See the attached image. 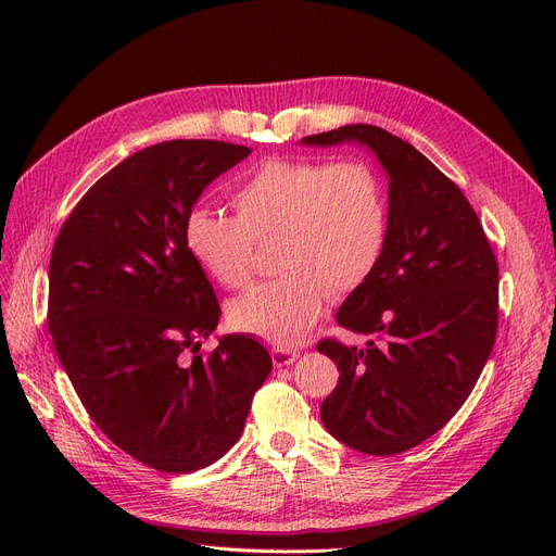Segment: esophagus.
Returning <instances> with one entry per match:
<instances>
[{"label": "esophagus", "instance_id": "esophagus-1", "mask_svg": "<svg viewBox=\"0 0 556 556\" xmlns=\"http://www.w3.org/2000/svg\"><path fill=\"white\" fill-rule=\"evenodd\" d=\"M298 358H300V354L293 352V349H273V363H275L277 367L293 365Z\"/></svg>", "mask_w": 556, "mask_h": 556}]
</instances>
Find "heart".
<instances>
[{
  "instance_id": "b5f03b06",
  "label": "heart",
  "mask_w": 556,
  "mask_h": 556,
  "mask_svg": "<svg viewBox=\"0 0 556 556\" xmlns=\"http://www.w3.org/2000/svg\"><path fill=\"white\" fill-rule=\"evenodd\" d=\"M233 216L191 210L182 241L195 266L225 288L252 270V243L277 239L283 270L229 304L231 325L277 346L300 344L331 290L346 295L376 270L388 241V198L365 162L266 160L231 191Z\"/></svg>"
}]
</instances>
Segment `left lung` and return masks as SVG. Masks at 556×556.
Masks as SVG:
<instances>
[{
  "label": "left lung",
  "instance_id": "1",
  "mask_svg": "<svg viewBox=\"0 0 556 556\" xmlns=\"http://www.w3.org/2000/svg\"><path fill=\"white\" fill-rule=\"evenodd\" d=\"M356 143L388 178V241L336 323L363 349L323 340L340 371L319 415L344 446L396 455L428 440L469 399L498 329V263L464 193L413 143L349 124L300 139Z\"/></svg>",
  "mask_w": 556,
  "mask_h": 556
}]
</instances>
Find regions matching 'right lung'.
<instances>
[{"instance_id": "obj_1", "label": "right lung", "mask_w": 556, "mask_h": 556, "mask_svg": "<svg viewBox=\"0 0 556 556\" xmlns=\"http://www.w3.org/2000/svg\"><path fill=\"white\" fill-rule=\"evenodd\" d=\"M250 153L210 139L149 146L80 198L51 252L58 358L94 424L164 473L204 469L237 444L273 369L248 333L200 354L220 306L182 241L202 191Z\"/></svg>"}]
</instances>
